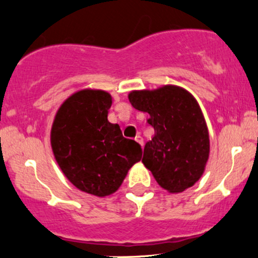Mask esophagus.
<instances>
[{
  "label": "esophagus",
  "mask_w": 258,
  "mask_h": 258,
  "mask_svg": "<svg viewBox=\"0 0 258 258\" xmlns=\"http://www.w3.org/2000/svg\"><path fill=\"white\" fill-rule=\"evenodd\" d=\"M135 139H136V142H138V143L143 147V138H142V136H139V135L136 136Z\"/></svg>",
  "instance_id": "esophagus-1"
}]
</instances>
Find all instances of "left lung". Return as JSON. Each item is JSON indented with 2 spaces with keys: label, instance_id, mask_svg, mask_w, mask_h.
<instances>
[{
  "label": "left lung",
  "instance_id": "obj_1",
  "mask_svg": "<svg viewBox=\"0 0 258 258\" xmlns=\"http://www.w3.org/2000/svg\"><path fill=\"white\" fill-rule=\"evenodd\" d=\"M130 103L148 112L154 137L147 142L142 162L161 188L182 193L205 170L210 154L209 131L197 99L178 86L132 91Z\"/></svg>",
  "mask_w": 258,
  "mask_h": 258
}]
</instances>
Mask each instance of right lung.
<instances>
[{
	"mask_svg": "<svg viewBox=\"0 0 258 258\" xmlns=\"http://www.w3.org/2000/svg\"><path fill=\"white\" fill-rule=\"evenodd\" d=\"M111 103L105 91L76 92L58 109L51 130L53 154L65 177L80 190L100 198L115 193L142 158L137 142L108 121Z\"/></svg>",
	"mask_w": 258,
	"mask_h": 258,
	"instance_id": "add662e5",
	"label": "right lung"
}]
</instances>
